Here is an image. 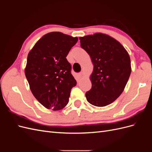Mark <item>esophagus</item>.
<instances>
[{"label": "esophagus", "mask_w": 152, "mask_h": 152, "mask_svg": "<svg viewBox=\"0 0 152 152\" xmlns=\"http://www.w3.org/2000/svg\"><path fill=\"white\" fill-rule=\"evenodd\" d=\"M79 78H80V79H81V78H82V77H83V76H84V73L82 72H81L80 73H79Z\"/></svg>", "instance_id": "1"}]
</instances>
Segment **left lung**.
<instances>
[{
    "label": "left lung",
    "mask_w": 152,
    "mask_h": 152,
    "mask_svg": "<svg viewBox=\"0 0 152 152\" xmlns=\"http://www.w3.org/2000/svg\"><path fill=\"white\" fill-rule=\"evenodd\" d=\"M79 39L94 66L90 76L92 87L86 93V99L96 107H105L125 88L131 72L130 56L123 45L108 35L96 33Z\"/></svg>",
    "instance_id": "left-lung-1"
}]
</instances>
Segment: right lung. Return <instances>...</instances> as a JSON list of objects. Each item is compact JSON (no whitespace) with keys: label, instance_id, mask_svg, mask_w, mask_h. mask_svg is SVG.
Wrapping results in <instances>:
<instances>
[{"label":"right lung","instance_id":"right-lung-1","mask_svg":"<svg viewBox=\"0 0 152 152\" xmlns=\"http://www.w3.org/2000/svg\"><path fill=\"white\" fill-rule=\"evenodd\" d=\"M77 37L53 31L43 35L27 57L25 73L34 97L54 111L65 107L77 82L66 58Z\"/></svg>","mask_w":152,"mask_h":152}]
</instances>
